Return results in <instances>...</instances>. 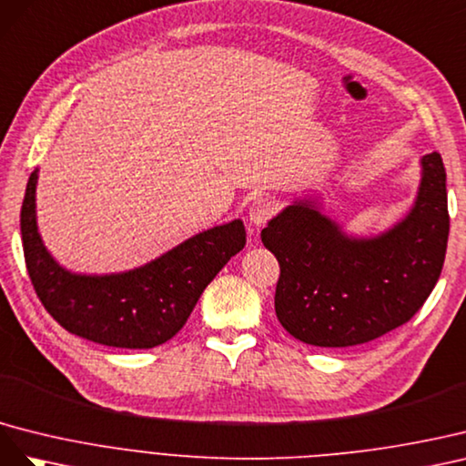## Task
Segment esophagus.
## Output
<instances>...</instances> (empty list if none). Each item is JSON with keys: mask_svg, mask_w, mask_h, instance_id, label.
<instances>
[{"mask_svg": "<svg viewBox=\"0 0 466 466\" xmlns=\"http://www.w3.org/2000/svg\"><path fill=\"white\" fill-rule=\"evenodd\" d=\"M277 212V203L269 197H258L254 203L249 205L248 218L254 226H263Z\"/></svg>", "mask_w": 466, "mask_h": 466, "instance_id": "34e87169", "label": "esophagus"}]
</instances>
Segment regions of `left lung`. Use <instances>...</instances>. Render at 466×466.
I'll list each match as a JSON object with an SVG mask.
<instances>
[{"instance_id": "left-lung-1", "label": "left lung", "mask_w": 466, "mask_h": 466, "mask_svg": "<svg viewBox=\"0 0 466 466\" xmlns=\"http://www.w3.org/2000/svg\"><path fill=\"white\" fill-rule=\"evenodd\" d=\"M414 205L389 230L350 236L314 197L295 198L261 230L277 258L279 322L316 348H350L406 324L441 275L449 210L443 159H420Z\"/></svg>"}]
</instances>
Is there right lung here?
<instances>
[{"label": "right lung", "mask_w": 466, "mask_h": 466, "mask_svg": "<svg viewBox=\"0 0 466 466\" xmlns=\"http://www.w3.org/2000/svg\"><path fill=\"white\" fill-rule=\"evenodd\" d=\"M33 171L21 207L26 271L48 314L70 334L109 348L150 350L174 338L217 273L246 246L240 218L198 232L123 273H72L50 256L36 224Z\"/></svg>", "instance_id": "add662e5"}]
</instances>
